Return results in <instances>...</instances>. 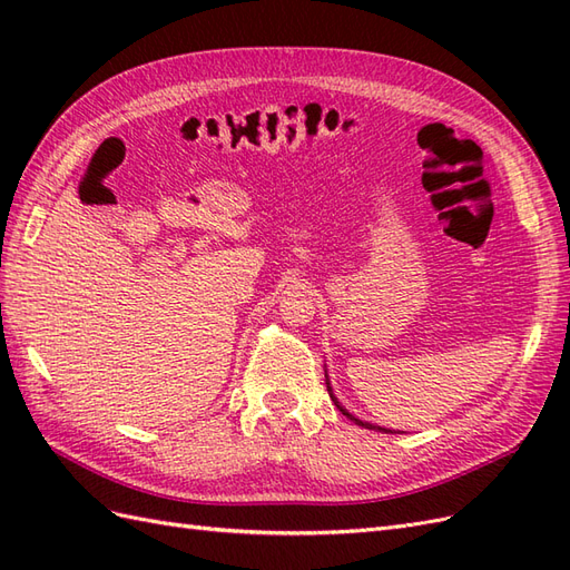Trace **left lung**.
Returning <instances> with one entry per match:
<instances>
[{"mask_svg":"<svg viewBox=\"0 0 570 570\" xmlns=\"http://www.w3.org/2000/svg\"><path fill=\"white\" fill-rule=\"evenodd\" d=\"M327 392H331V383H327ZM331 396H333V392H331ZM333 402L337 404V409H340V411L344 413V416H347L350 421H354L356 425H364V428H371V430H383V433H387V430H385V428H377V425H368V423H364V421H358V419H354V416H352V413H347V411H344V409L340 406V402L335 400V396H333Z\"/></svg>","mask_w":570,"mask_h":570,"instance_id":"obj_1","label":"left lung"}]
</instances>
